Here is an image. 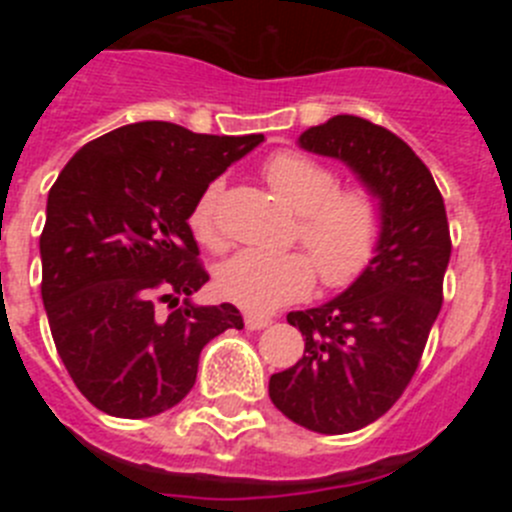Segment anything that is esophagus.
<instances>
[{
	"label": "esophagus",
	"instance_id": "1",
	"mask_svg": "<svg viewBox=\"0 0 512 512\" xmlns=\"http://www.w3.org/2000/svg\"><path fill=\"white\" fill-rule=\"evenodd\" d=\"M266 325H271V318L259 315V312H246V328L248 330H261V328H266Z\"/></svg>",
	"mask_w": 512,
	"mask_h": 512
}]
</instances>
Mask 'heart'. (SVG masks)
Wrapping results in <instances>:
<instances>
[{"mask_svg":"<svg viewBox=\"0 0 512 512\" xmlns=\"http://www.w3.org/2000/svg\"><path fill=\"white\" fill-rule=\"evenodd\" d=\"M269 187L297 212L292 238L300 251H256L248 248L220 266L217 289L235 305L266 312L310 295L315 271L325 289H346L364 277L384 241L387 217L369 187H341L330 166L300 151L271 153L261 164ZM223 179L205 184L189 212L194 238L210 251L228 246L220 225Z\"/></svg>","mask_w":512,"mask_h":512,"instance_id":"heart-1","label":"heart"}]
</instances>
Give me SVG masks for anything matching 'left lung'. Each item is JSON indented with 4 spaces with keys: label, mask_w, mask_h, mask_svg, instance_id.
<instances>
[{
    "label": "left lung",
    "mask_w": 512,
    "mask_h": 512,
    "mask_svg": "<svg viewBox=\"0 0 512 512\" xmlns=\"http://www.w3.org/2000/svg\"><path fill=\"white\" fill-rule=\"evenodd\" d=\"M300 146L346 161L387 217L382 248L359 282L325 305L289 312L305 354L269 379L277 410L336 436L382 418L413 379L441 312L451 235L431 171L392 130L336 115L305 130Z\"/></svg>",
    "instance_id": "8db88e82"
}]
</instances>
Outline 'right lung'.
<instances>
[{"instance_id":"obj_1","label":"right lung","mask_w":512,"mask_h":512,"mask_svg":"<svg viewBox=\"0 0 512 512\" xmlns=\"http://www.w3.org/2000/svg\"><path fill=\"white\" fill-rule=\"evenodd\" d=\"M261 140L135 122L94 138L58 174L40 233V295L63 366L102 413L174 408L194 387L202 348L243 328L230 302H189L210 279L189 212Z\"/></svg>"}]
</instances>
